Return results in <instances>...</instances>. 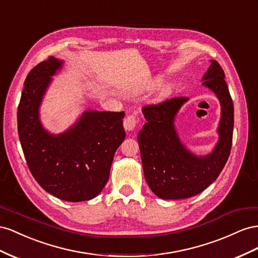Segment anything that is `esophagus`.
Returning <instances> with one entry per match:
<instances>
[{"label": "esophagus", "mask_w": 258, "mask_h": 258, "mask_svg": "<svg viewBox=\"0 0 258 258\" xmlns=\"http://www.w3.org/2000/svg\"><path fill=\"white\" fill-rule=\"evenodd\" d=\"M137 124V120H136V116L131 114V115H127L126 117H125L124 121H123V125H124V128L126 131H133L136 126Z\"/></svg>", "instance_id": "esophagus-1"}]
</instances>
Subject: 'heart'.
Segmentation results:
<instances>
[{
	"instance_id": "b5f03b06",
	"label": "heart",
	"mask_w": 258,
	"mask_h": 258,
	"mask_svg": "<svg viewBox=\"0 0 258 258\" xmlns=\"http://www.w3.org/2000/svg\"><path fill=\"white\" fill-rule=\"evenodd\" d=\"M171 92V86L168 85V86H165L164 88H162V91H161V95L162 96H166V95Z\"/></svg>"
}]
</instances>
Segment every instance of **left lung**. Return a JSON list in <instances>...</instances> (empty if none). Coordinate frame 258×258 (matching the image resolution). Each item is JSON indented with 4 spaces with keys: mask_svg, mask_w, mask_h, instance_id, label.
<instances>
[{
    "mask_svg": "<svg viewBox=\"0 0 258 258\" xmlns=\"http://www.w3.org/2000/svg\"><path fill=\"white\" fill-rule=\"evenodd\" d=\"M205 87L216 95L222 113L218 142L205 156L189 151L175 128V116L188 97H175L143 108L147 123L137 135L144 174L152 192L163 200L197 196L214 182L229 158L233 133V102L225 73L216 60L202 78Z\"/></svg>",
    "mask_w": 258,
    "mask_h": 258,
    "instance_id": "left-lung-1",
    "label": "left lung"
}]
</instances>
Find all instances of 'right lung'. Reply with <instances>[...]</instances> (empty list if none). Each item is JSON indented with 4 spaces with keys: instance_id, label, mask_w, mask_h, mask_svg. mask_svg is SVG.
Wrapping results in <instances>:
<instances>
[{
    "instance_id": "1",
    "label": "right lung",
    "mask_w": 258,
    "mask_h": 258,
    "mask_svg": "<svg viewBox=\"0 0 258 258\" xmlns=\"http://www.w3.org/2000/svg\"><path fill=\"white\" fill-rule=\"evenodd\" d=\"M63 61L50 57L29 72L17 111L18 135L29 170L48 194L69 202L97 197L125 138L124 112L87 110L60 134L40 120V106Z\"/></svg>"
}]
</instances>
